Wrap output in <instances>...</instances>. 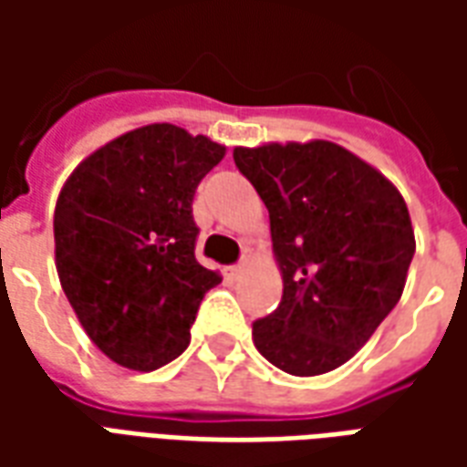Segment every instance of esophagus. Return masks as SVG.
<instances>
[{
	"instance_id": "obj_1",
	"label": "esophagus",
	"mask_w": 467,
	"mask_h": 467,
	"mask_svg": "<svg viewBox=\"0 0 467 467\" xmlns=\"http://www.w3.org/2000/svg\"><path fill=\"white\" fill-rule=\"evenodd\" d=\"M240 273H243V263H237L230 267V275H240Z\"/></svg>"
}]
</instances>
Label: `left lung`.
Masks as SVG:
<instances>
[{"label": "left lung", "mask_w": 467, "mask_h": 467, "mask_svg": "<svg viewBox=\"0 0 467 467\" xmlns=\"http://www.w3.org/2000/svg\"><path fill=\"white\" fill-rule=\"evenodd\" d=\"M270 213L283 300L253 323L254 348L290 375L340 368L392 313L415 254L408 204L333 142L234 147Z\"/></svg>", "instance_id": "8db88e82"}]
</instances>
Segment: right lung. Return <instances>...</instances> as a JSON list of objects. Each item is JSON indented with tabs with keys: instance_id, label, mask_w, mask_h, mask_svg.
Wrapping results in <instances>:
<instances>
[{
	"instance_id": "1",
	"label": "right lung",
	"mask_w": 467,
	"mask_h": 467,
	"mask_svg": "<svg viewBox=\"0 0 467 467\" xmlns=\"http://www.w3.org/2000/svg\"><path fill=\"white\" fill-rule=\"evenodd\" d=\"M224 147L174 124H147L89 154L59 192V283L109 360L157 370L190 345L204 293L220 275L194 257L197 184Z\"/></svg>"
}]
</instances>
